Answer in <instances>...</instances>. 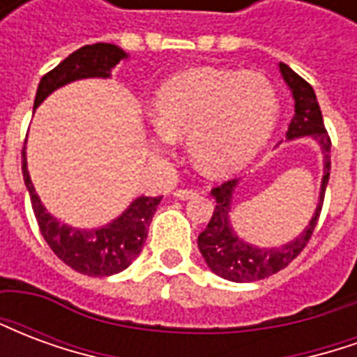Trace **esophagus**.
<instances>
[{"label": "esophagus", "mask_w": 357, "mask_h": 357, "mask_svg": "<svg viewBox=\"0 0 357 357\" xmlns=\"http://www.w3.org/2000/svg\"><path fill=\"white\" fill-rule=\"evenodd\" d=\"M195 191L191 189H178V191H174V197L178 199V201H187V199H193L195 197Z\"/></svg>", "instance_id": "1"}]
</instances>
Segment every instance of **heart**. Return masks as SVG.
Returning <instances> with one entry per match:
<instances>
[{
  "label": "heart",
  "instance_id": "1",
  "mask_svg": "<svg viewBox=\"0 0 357 357\" xmlns=\"http://www.w3.org/2000/svg\"><path fill=\"white\" fill-rule=\"evenodd\" d=\"M277 89L262 73L197 66L166 80L153 99V151L187 137V155L208 178L243 170L271 137Z\"/></svg>",
  "mask_w": 357,
  "mask_h": 357
}]
</instances>
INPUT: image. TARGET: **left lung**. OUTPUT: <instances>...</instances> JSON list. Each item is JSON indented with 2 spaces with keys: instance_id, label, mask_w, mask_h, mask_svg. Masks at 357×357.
<instances>
[{
  "instance_id": "8db88e82",
  "label": "left lung",
  "mask_w": 357,
  "mask_h": 357,
  "mask_svg": "<svg viewBox=\"0 0 357 357\" xmlns=\"http://www.w3.org/2000/svg\"><path fill=\"white\" fill-rule=\"evenodd\" d=\"M279 73L283 76L287 88L291 89L294 99V116H292L287 141L300 139V137H312L319 145L323 156V178L317 197V206L310 224L298 233L294 239L284 243L281 247H258L247 243L237 235L231 225L233 197L239 185V179L225 181L224 185L212 189V197L216 199V208L210 218L206 229L199 235V250H201L204 262L216 275L224 277L233 283H248L273 275L279 269L287 268L289 264L302 252L307 241L317 225V218L321 214L323 197L329 183L331 174V139L327 130L323 126L321 110L315 97L314 88L304 78L292 70L291 66L279 63Z\"/></svg>"
}]
</instances>
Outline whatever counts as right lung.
<instances>
[{"instance_id":"add662e5","label":"right lung","mask_w":357,"mask_h":357,"mask_svg":"<svg viewBox=\"0 0 357 357\" xmlns=\"http://www.w3.org/2000/svg\"><path fill=\"white\" fill-rule=\"evenodd\" d=\"M128 57L130 55L114 43H93L76 50L40 80L34 110L53 91H57L66 84L86 78H110L112 68ZM22 178L45 243L66 266L91 277L120 273L139 256L147 239L149 224L162 199L137 197L120 216L109 224L91 229H78L57 220L42 204L28 172L26 147L22 149Z\"/></svg>"}]
</instances>
